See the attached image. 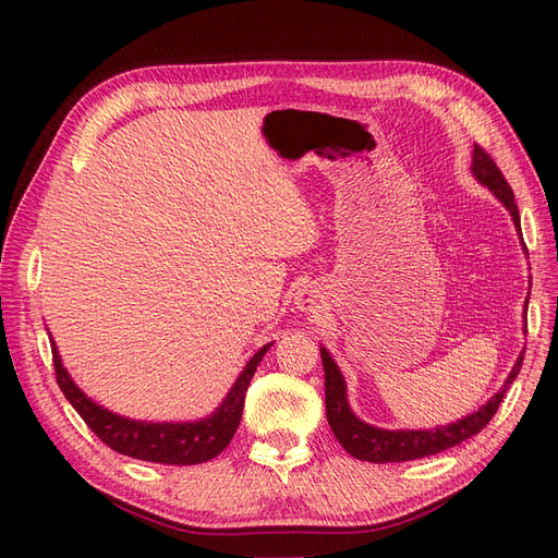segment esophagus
I'll use <instances>...</instances> for the list:
<instances>
[{"label": "esophagus", "mask_w": 558, "mask_h": 558, "mask_svg": "<svg viewBox=\"0 0 558 558\" xmlns=\"http://www.w3.org/2000/svg\"><path fill=\"white\" fill-rule=\"evenodd\" d=\"M298 307L302 312H316L318 310V295L312 289H302L298 293Z\"/></svg>", "instance_id": "1"}]
</instances>
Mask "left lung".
Instances as JSON below:
<instances>
[{
	"label": "left lung",
	"mask_w": 558,
	"mask_h": 558,
	"mask_svg": "<svg viewBox=\"0 0 558 558\" xmlns=\"http://www.w3.org/2000/svg\"><path fill=\"white\" fill-rule=\"evenodd\" d=\"M472 172H475V177L484 185H488V189L494 191V195L502 202V205L510 209L517 230H521L519 209H517L510 183L502 177L496 160L488 156L480 144H475V156H472ZM526 307H529V300H526ZM320 359H324V373H326L328 424H330L337 440H340V445L353 456V459H359V461L400 463V461H414V459H424V456L440 453L449 447L465 442L468 437L477 435L488 424V421L494 418L505 393H508L510 384L517 379L521 363H523V353L514 363L508 381L502 384L500 391L492 400H488L484 408H480L475 414L456 421V424L430 428V430H381V428L363 424V421L353 416V412L349 410L344 379L326 349H320Z\"/></svg>",
	"instance_id": "left-lung-1"
}]
</instances>
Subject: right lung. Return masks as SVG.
<instances>
[{"mask_svg": "<svg viewBox=\"0 0 558 558\" xmlns=\"http://www.w3.org/2000/svg\"><path fill=\"white\" fill-rule=\"evenodd\" d=\"M267 349L269 344L263 347L256 356L246 363L244 373L230 388L228 398L209 418L193 421V424H146V421H130L111 414L99 408V404H95L90 398H86V393H81L78 386L70 379L66 369L62 367L56 344H50L60 391L72 402V408L81 414V418L86 421V426L99 437V440L123 456L165 465L205 463L230 445L234 430L240 426L248 381L253 373H256V365L263 361Z\"/></svg>", "mask_w": 558, "mask_h": 558, "instance_id": "1", "label": "right lung"}]
</instances>
